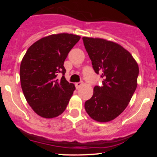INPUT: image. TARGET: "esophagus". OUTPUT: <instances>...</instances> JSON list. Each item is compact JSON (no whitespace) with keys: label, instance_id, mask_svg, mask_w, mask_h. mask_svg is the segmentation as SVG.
Segmentation results:
<instances>
[{"label":"esophagus","instance_id":"34e87169","mask_svg":"<svg viewBox=\"0 0 157 157\" xmlns=\"http://www.w3.org/2000/svg\"><path fill=\"white\" fill-rule=\"evenodd\" d=\"M82 82H76V83H75V86H76L77 89H79V88H80V86H82Z\"/></svg>","mask_w":157,"mask_h":157}]
</instances>
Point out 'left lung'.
<instances>
[{
	"mask_svg": "<svg viewBox=\"0 0 157 157\" xmlns=\"http://www.w3.org/2000/svg\"><path fill=\"white\" fill-rule=\"evenodd\" d=\"M94 71L102 78V86L94 88L85 109L93 120H113L128 105L137 86L139 67L122 46L101 38L82 37Z\"/></svg>",
	"mask_w": 157,
	"mask_h": 157,
	"instance_id": "obj_1",
	"label": "left lung"
}]
</instances>
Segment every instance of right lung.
<instances>
[{
    "label": "right lung",
    "mask_w": 157,
    "mask_h": 157,
    "mask_svg": "<svg viewBox=\"0 0 157 157\" xmlns=\"http://www.w3.org/2000/svg\"><path fill=\"white\" fill-rule=\"evenodd\" d=\"M72 34L52 35L36 41L28 48L20 67L23 94L39 116L53 118L66 110L75 86L65 78L64 61L80 40ZM59 73L62 77H57Z\"/></svg>",
    "instance_id": "add662e5"
}]
</instances>
